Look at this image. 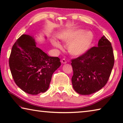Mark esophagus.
<instances>
[{
	"instance_id": "esophagus-1",
	"label": "esophagus",
	"mask_w": 123,
	"mask_h": 123,
	"mask_svg": "<svg viewBox=\"0 0 123 123\" xmlns=\"http://www.w3.org/2000/svg\"><path fill=\"white\" fill-rule=\"evenodd\" d=\"M61 63H63V64H65V63H67V61H66V60L65 58H63V59H62V60H61Z\"/></svg>"
}]
</instances>
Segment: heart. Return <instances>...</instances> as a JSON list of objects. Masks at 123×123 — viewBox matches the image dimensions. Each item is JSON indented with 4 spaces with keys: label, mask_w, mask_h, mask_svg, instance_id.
<instances>
[{
    "label": "heart",
    "mask_w": 123,
    "mask_h": 123,
    "mask_svg": "<svg viewBox=\"0 0 123 123\" xmlns=\"http://www.w3.org/2000/svg\"><path fill=\"white\" fill-rule=\"evenodd\" d=\"M81 29H76L69 32L63 36L65 41L72 42L69 44L68 49L69 52L73 55L80 56L86 53L90 48L93 41V35L91 32H86ZM54 46L60 47L61 46L57 42L53 43Z\"/></svg>",
    "instance_id": "obj_1"
}]
</instances>
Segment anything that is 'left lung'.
I'll list each match as a JSON object with an SVG mask.
<instances>
[{"instance_id":"1","label":"left lung","mask_w":123,"mask_h":123,"mask_svg":"<svg viewBox=\"0 0 123 123\" xmlns=\"http://www.w3.org/2000/svg\"><path fill=\"white\" fill-rule=\"evenodd\" d=\"M73 89L78 94L89 95L99 91L107 84L114 63L111 44L105 36L98 46L71 60Z\"/></svg>"}]
</instances>
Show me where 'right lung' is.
<instances>
[{
	"label": "right lung",
	"mask_w": 123,
	"mask_h": 123,
	"mask_svg": "<svg viewBox=\"0 0 123 123\" xmlns=\"http://www.w3.org/2000/svg\"><path fill=\"white\" fill-rule=\"evenodd\" d=\"M9 64L16 85L32 95L48 89L53 73L61 66L59 58L49 56L26 34L22 35L12 46Z\"/></svg>",
	"instance_id": "right-lung-1"
}]
</instances>
